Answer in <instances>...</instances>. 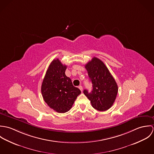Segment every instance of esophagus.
<instances>
[{
    "instance_id": "obj_1",
    "label": "esophagus",
    "mask_w": 154,
    "mask_h": 154,
    "mask_svg": "<svg viewBox=\"0 0 154 154\" xmlns=\"http://www.w3.org/2000/svg\"><path fill=\"white\" fill-rule=\"evenodd\" d=\"M78 88H79V89H80L81 91H82V90H83V88H82V87L81 85L79 86V87H78Z\"/></svg>"
}]
</instances>
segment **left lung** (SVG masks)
I'll return each mask as SVG.
<instances>
[{
    "label": "left lung",
    "mask_w": 154,
    "mask_h": 154,
    "mask_svg": "<svg viewBox=\"0 0 154 154\" xmlns=\"http://www.w3.org/2000/svg\"><path fill=\"white\" fill-rule=\"evenodd\" d=\"M92 91L84 94L90 100L96 110L104 111L109 110L115 101L118 92L117 83L105 64L99 59L94 57L85 65Z\"/></svg>",
    "instance_id": "1"
}]
</instances>
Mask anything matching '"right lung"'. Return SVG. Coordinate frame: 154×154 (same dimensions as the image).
<instances>
[{
	"mask_svg": "<svg viewBox=\"0 0 154 154\" xmlns=\"http://www.w3.org/2000/svg\"><path fill=\"white\" fill-rule=\"evenodd\" d=\"M66 67L58 59H54L48 67L42 85L44 101L51 109L60 113L70 110L81 93L66 76Z\"/></svg>",
	"mask_w": 154,
	"mask_h": 154,
	"instance_id": "right-lung-1",
	"label": "right lung"
}]
</instances>
